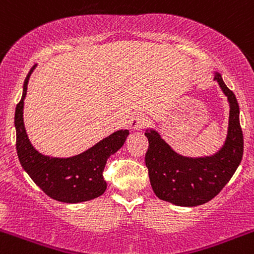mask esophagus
<instances>
[{
    "label": "esophagus",
    "instance_id": "1",
    "mask_svg": "<svg viewBox=\"0 0 254 254\" xmlns=\"http://www.w3.org/2000/svg\"><path fill=\"white\" fill-rule=\"evenodd\" d=\"M147 118L143 113H133L130 118L129 127L131 130H140L146 125Z\"/></svg>",
    "mask_w": 254,
    "mask_h": 254
}]
</instances>
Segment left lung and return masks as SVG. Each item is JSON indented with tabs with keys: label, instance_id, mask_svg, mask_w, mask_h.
I'll return each instance as SVG.
<instances>
[{
	"label": "left lung",
	"instance_id": "8db88e82",
	"mask_svg": "<svg viewBox=\"0 0 254 254\" xmlns=\"http://www.w3.org/2000/svg\"><path fill=\"white\" fill-rule=\"evenodd\" d=\"M218 82L229 102V123L223 146L207 157H185L178 154L154 129L144 136L149 146L146 153L150 186L160 200L177 206L193 207L212 200L235 174L244 154V135L240 127V108L233 91L225 85L219 72Z\"/></svg>",
	"mask_w": 254,
	"mask_h": 254
}]
</instances>
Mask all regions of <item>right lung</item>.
<instances>
[{"instance_id":"right-lung-1","label":"right lung","mask_w":254,"mask_h":254,"mask_svg":"<svg viewBox=\"0 0 254 254\" xmlns=\"http://www.w3.org/2000/svg\"><path fill=\"white\" fill-rule=\"evenodd\" d=\"M36 66H32L25 78L23 96L16 105L14 116L19 161L33 182L52 199L77 204L99 197L107 188L102 176L107 159L122 148L129 130H118L74 157L57 158L42 154L30 142L24 125V100L30 76Z\"/></svg>"}]
</instances>
